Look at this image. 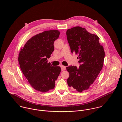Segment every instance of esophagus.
I'll return each instance as SVG.
<instances>
[{
	"instance_id": "34e87169",
	"label": "esophagus",
	"mask_w": 122,
	"mask_h": 122,
	"mask_svg": "<svg viewBox=\"0 0 122 122\" xmlns=\"http://www.w3.org/2000/svg\"><path fill=\"white\" fill-rule=\"evenodd\" d=\"M61 70L62 71H64L65 70H66V67L65 66H64L63 65H61Z\"/></svg>"
}]
</instances>
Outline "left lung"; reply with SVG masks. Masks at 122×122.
<instances>
[{
    "label": "left lung",
    "mask_w": 122,
    "mask_h": 122,
    "mask_svg": "<svg viewBox=\"0 0 122 122\" xmlns=\"http://www.w3.org/2000/svg\"><path fill=\"white\" fill-rule=\"evenodd\" d=\"M66 35L71 52L78 54L80 64L79 68L74 66L66 68L70 73L68 85L82 92L89 88L102 70L104 50L99 43V37L85 28L77 26L68 29Z\"/></svg>",
    "instance_id": "left-lung-1"
}]
</instances>
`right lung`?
<instances>
[{
  "label": "right lung",
  "mask_w": 122,
  "mask_h": 122,
  "mask_svg": "<svg viewBox=\"0 0 122 122\" xmlns=\"http://www.w3.org/2000/svg\"><path fill=\"white\" fill-rule=\"evenodd\" d=\"M57 30L45 31L29 39L19 54L20 68L31 86L36 90L46 92L55 87L61 69L48 63L54 51L53 43L59 37Z\"/></svg>",
  "instance_id": "1"
}]
</instances>
